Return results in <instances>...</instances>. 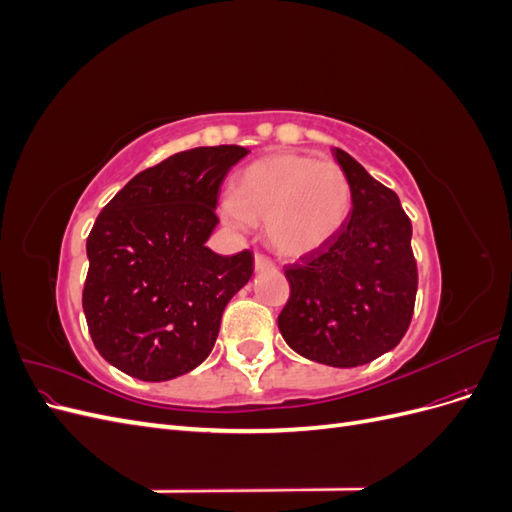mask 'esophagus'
I'll return each instance as SVG.
<instances>
[{"label": "esophagus", "instance_id": "1", "mask_svg": "<svg viewBox=\"0 0 512 512\" xmlns=\"http://www.w3.org/2000/svg\"><path fill=\"white\" fill-rule=\"evenodd\" d=\"M254 269H256V271H269V269H275V265H273V262H271L267 256L256 254V256H254Z\"/></svg>", "mask_w": 512, "mask_h": 512}]
</instances>
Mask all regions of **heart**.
Wrapping results in <instances>:
<instances>
[{
    "mask_svg": "<svg viewBox=\"0 0 512 512\" xmlns=\"http://www.w3.org/2000/svg\"><path fill=\"white\" fill-rule=\"evenodd\" d=\"M350 207L352 190L342 166L299 153H271L237 175L222 215L237 230L265 222L273 250L299 258L333 241Z\"/></svg>",
    "mask_w": 512,
    "mask_h": 512,
    "instance_id": "b5f03b06",
    "label": "heart"
}]
</instances>
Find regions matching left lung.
Instances as JSON below:
<instances>
[{"label":"left lung","mask_w":512,"mask_h":512,"mask_svg":"<svg viewBox=\"0 0 512 512\" xmlns=\"http://www.w3.org/2000/svg\"><path fill=\"white\" fill-rule=\"evenodd\" d=\"M352 190L337 237L284 269L290 299L277 318L286 344L305 359L359 367L406 335L418 273L412 224L399 196L342 149H333Z\"/></svg>","instance_id":"8db88e82"}]
</instances>
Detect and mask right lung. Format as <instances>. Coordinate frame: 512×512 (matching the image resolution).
<instances>
[{
  "instance_id": "right-lung-1",
  "label": "right lung",
  "mask_w": 512,
  "mask_h": 512,
  "mask_svg": "<svg viewBox=\"0 0 512 512\" xmlns=\"http://www.w3.org/2000/svg\"><path fill=\"white\" fill-rule=\"evenodd\" d=\"M245 147H196L130 179L87 237L83 312L104 359L123 374L164 382L203 363L224 307L250 282L254 256L207 247L220 224V185Z\"/></svg>"
}]
</instances>
